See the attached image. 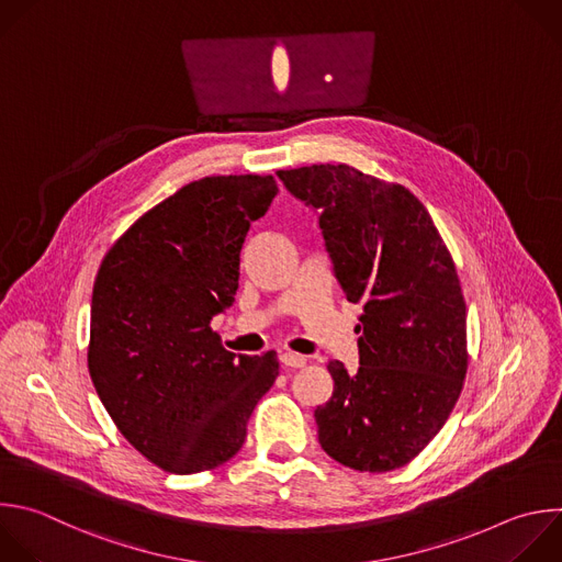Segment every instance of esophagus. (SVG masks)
I'll return each instance as SVG.
<instances>
[{
    "label": "esophagus",
    "mask_w": 562,
    "mask_h": 562,
    "mask_svg": "<svg viewBox=\"0 0 562 562\" xmlns=\"http://www.w3.org/2000/svg\"><path fill=\"white\" fill-rule=\"evenodd\" d=\"M280 361L282 366L286 368H302L306 363V357L304 355H297V352H282L280 355Z\"/></svg>",
    "instance_id": "1"
}]
</instances>
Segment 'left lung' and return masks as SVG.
<instances>
[{"label":"left lung","instance_id":"8db88e82","mask_svg":"<svg viewBox=\"0 0 562 562\" xmlns=\"http://www.w3.org/2000/svg\"><path fill=\"white\" fill-rule=\"evenodd\" d=\"M286 190L319 212L335 276L359 317V368H326L319 446L359 472L411 463L443 428L465 382V300L454 260L422 201L350 165L280 169Z\"/></svg>","mask_w":562,"mask_h":562}]
</instances>
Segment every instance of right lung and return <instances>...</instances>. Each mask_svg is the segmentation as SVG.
<instances>
[{
  "instance_id": "add662e5",
  "label": "right lung",
  "mask_w": 562,
  "mask_h": 562,
  "mask_svg": "<svg viewBox=\"0 0 562 562\" xmlns=\"http://www.w3.org/2000/svg\"><path fill=\"white\" fill-rule=\"evenodd\" d=\"M276 194L273 176L194 180L145 212L99 267L90 378L121 435L165 472L229 461L278 378L276 350L236 357L212 328L238 291L247 232Z\"/></svg>"
}]
</instances>
